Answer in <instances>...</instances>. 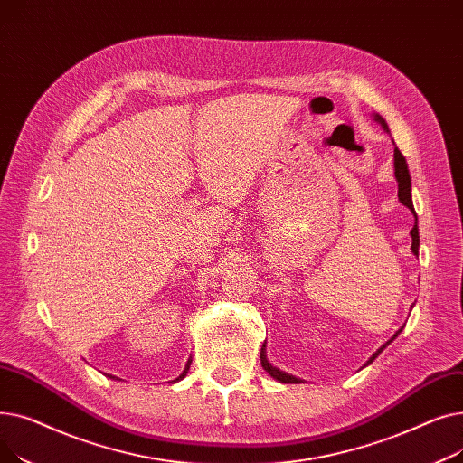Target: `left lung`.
<instances>
[{"label": "left lung", "instance_id": "obj_1", "mask_svg": "<svg viewBox=\"0 0 463 463\" xmlns=\"http://www.w3.org/2000/svg\"><path fill=\"white\" fill-rule=\"evenodd\" d=\"M373 119L377 121V124H381V128L388 133L386 121H384L379 114H375ZM394 176H396V180H398V199H400V203H402L403 206H407V208L412 212V215H415V227H412V231H411V238H412L411 251L415 253V255H419L420 236H419V227H417V212H415V206H412V199H411V176H409L407 161H405V157L402 156V152H400L398 148H394ZM402 330H403V326H402L391 339H388V342H386L383 347H379V349L375 351V354H372V358L366 362V366H368V364H372V362L383 353V349H384L388 344L394 342V339L400 335ZM264 347H266V345H262V349H260V364H262V368H264L266 372H269V373H270L276 381H279V383H300V379H297V377H293V375H288V373L279 372L278 368H274L272 364L269 362V358H266V349H264Z\"/></svg>", "mask_w": 463, "mask_h": 463}]
</instances>
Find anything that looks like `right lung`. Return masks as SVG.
Masks as SVG:
<instances>
[{
    "instance_id": "1",
    "label": "right lung",
    "mask_w": 463,
    "mask_h": 463,
    "mask_svg": "<svg viewBox=\"0 0 463 463\" xmlns=\"http://www.w3.org/2000/svg\"><path fill=\"white\" fill-rule=\"evenodd\" d=\"M189 366H191V358H189V360H187V364H185V370H184V372H182V375H180V377H178V379H175V381H173V383H176V381H182V379H184V377H185V373H187V370H189Z\"/></svg>"
}]
</instances>
